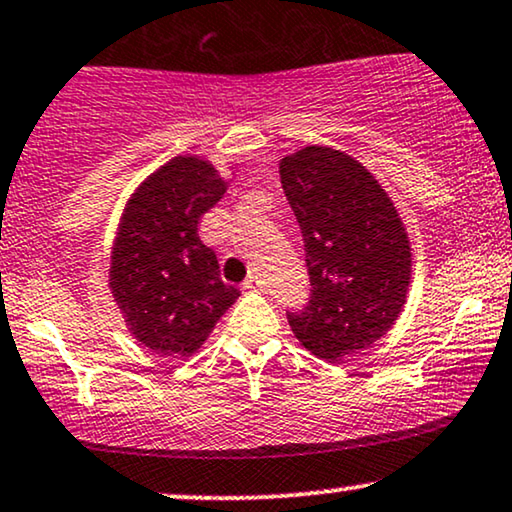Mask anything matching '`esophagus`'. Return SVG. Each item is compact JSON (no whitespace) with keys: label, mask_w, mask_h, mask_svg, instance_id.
<instances>
[{"label":"esophagus","mask_w":512,"mask_h":512,"mask_svg":"<svg viewBox=\"0 0 512 512\" xmlns=\"http://www.w3.org/2000/svg\"><path fill=\"white\" fill-rule=\"evenodd\" d=\"M264 286V281L257 274H250L248 278L243 281V290H260Z\"/></svg>","instance_id":"esophagus-1"}]
</instances>
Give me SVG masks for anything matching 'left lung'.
Masks as SVG:
<instances>
[{
	"label": "left lung",
	"mask_w": 512,
	"mask_h": 512,
	"mask_svg": "<svg viewBox=\"0 0 512 512\" xmlns=\"http://www.w3.org/2000/svg\"><path fill=\"white\" fill-rule=\"evenodd\" d=\"M281 186L300 224L309 302L288 312L295 338L340 361L390 331L406 302L411 245L392 200L364 165L326 146L281 160Z\"/></svg>",
	"instance_id": "obj_1"
}]
</instances>
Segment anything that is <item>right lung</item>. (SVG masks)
<instances>
[{
    "instance_id": "add662e5",
    "label": "right lung",
    "mask_w": 512,
    "mask_h": 512,
    "mask_svg": "<svg viewBox=\"0 0 512 512\" xmlns=\"http://www.w3.org/2000/svg\"><path fill=\"white\" fill-rule=\"evenodd\" d=\"M226 184L208 160L179 155L129 198L111 255V290L129 331L160 357H191L241 295L219 278L200 217Z\"/></svg>"
}]
</instances>
